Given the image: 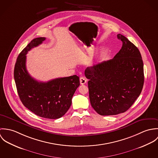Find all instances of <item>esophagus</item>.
<instances>
[{
	"label": "esophagus",
	"mask_w": 158,
	"mask_h": 158,
	"mask_svg": "<svg viewBox=\"0 0 158 158\" xmlns=\"http://www.w3.org/2000/svg\"><path fill=\"white\" fill-rule=\"evenodd\" d=\"M80 84H81V85H85V84L86 83L87 80H86V79L85 77H80Z\"/></svg>",
	"instance_id": "34e87169"
}]
</instances>
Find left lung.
Segmentation results:
<instances>
[{
    "label": "left lung",
    "instance_id": "1",
    "mask_svg": "<svg viewBox=\"0 0 158 158\" xmlns=\"http://www.w3.org/2000/svg\"><path fill=\"white\" fill-rule=\"evenodd\" d=\"M122 47L114 58L86 68L92 107L101 115L127 111L140 94L144 82L143 64L137 47L121 34Z\"/></svg>",
    "mask_w": 158,
    "mask_h": 158
}]
</instances>
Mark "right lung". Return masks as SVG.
Wrapping results in <instances>:
<instances>
[{
    "instance_id": "1",
    "label": "right lung",
    "mask_w": 158,
    "mask_h": 158,
    "mask_svg": "<svg viewBox=\"0 0 158 158\" xmlns=\"http://www.w3.org/2000/svg\"><path fill=\"white\" fill-rule=\"evenodd\" d=\"M45 40L44 37L35 38L23 49L15 64L14 77L23 105L40 117L56 119L69 109L72 97L80 86V78L75 75L41 82L29 75L26 69V55Z\"/></svg>"
}]
</instances>
